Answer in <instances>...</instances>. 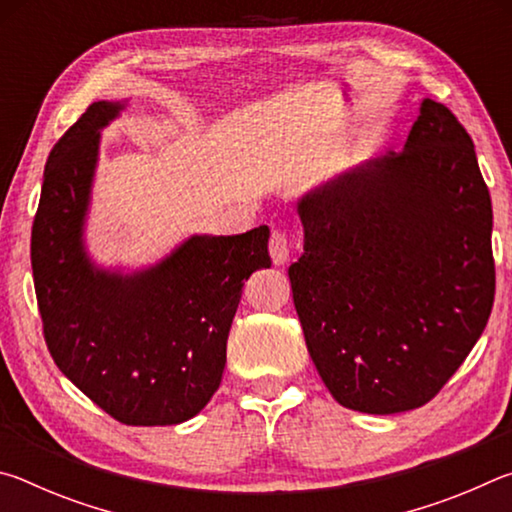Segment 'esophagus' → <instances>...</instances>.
<instances>
[{"mask_svg": "<svg viewBox=\"0 0 512 512\" xmlns=\"http://www.w3.org/2000/svg\"><path fill=\"white\" fill-rule=\"evenodd\" d=\"M268 253H271L275 266L287 264V259H289V237H287V232L273 230L271 241H268Z\"/></svg>", "mask_w": 512, "mask_h": 512, "instance_id": "1", "label": "esophagus"}]
</instances>
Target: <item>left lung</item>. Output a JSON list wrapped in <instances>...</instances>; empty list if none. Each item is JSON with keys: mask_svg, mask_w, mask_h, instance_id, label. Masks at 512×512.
<instances>
[{"mask_svg": "<svg viewBox=\"0 0 512 512\" xmlns=\"http://www.w3.org/2000/svg\"><path fill=\"white\" fill-rule=\"evenodd\" d=\"M298 214L293 305L334 400L372 415L433 400L495 302L490 192L461 121L424 99L404 151L320 185Z\"/></svg>", "mask_w": 512, "mask_h": 512, "instance_id": "8db88e82", "label": "left lung"}]
</instances>
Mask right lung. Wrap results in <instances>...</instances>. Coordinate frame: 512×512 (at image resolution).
I'll return each mask as SVG.
<instances>
[{"instance_id": "obj_1", "label": "right lung", "mask_w": 512, "mask_h": 512, "mask_svg": "<svg viewBox=\"0 0 512 512\" xmlns=\"http://www.w3.org/2000/svg\"><path fill=\"white\" fill-rule=\"evenodd\" d=\"M119 110L92 103L51 149L31 230L33 282L60 372L115 420L164 427L194 418L219 388L241 291L271 266V232L194 235L133 275L94 266L83 223L101 128Z\"/></svg>"}]
</instances>
